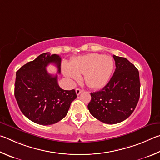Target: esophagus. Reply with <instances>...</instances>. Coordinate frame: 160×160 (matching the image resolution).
I'll list each match as a JSON object with an SVG mask.
<instances>
[{"instance_id": "obj_1", "label": "esophagus", "mask_w": 160, "mask_h": 160, "mask_svg": "<svg viewBox=\"0 0 160 160\" xmlns=\"http://www.w3.org/2000/svg\"><path fill=\"white\" fill-rule=\"evenodd\" d=\"M82 89H80V88H77V89H76V93H77V96H78V95H79L81 93H82Z\"/></svg>"}]
</instances>
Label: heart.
<instances>
[{"label": "heart", "instance_id": "obj_1", "mask_svg": "<svg viewBox=\"0 0 160 160\" xmlns=\"http://www.w3.org/2000/svg\"><path fill=\"white\" fill-rule=\"evenodd\" d=\"M114 62L108 55L90 53L71 60L69 66H65L64 73L72 81H79L83 74L84 82L88 87L100 88L108 82L113 71Z\"/></svg>", "mask_w": 160, "mask_h": 160}]
</instances>
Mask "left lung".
Segmentation results:
<instances>
[{
	"instance_id": "8db88e82",
	"label": "left lung",
	"mask_w": 160,
	"mask_h": 160,
	"mask_svg": "<svg viewBox=\"0 0 160 160\" xmlns=\"http://www.w3.org/2000/svg\"><path fill=\"white\" fill-rule=\"evenodd\" d=\"M116 69L107 85L91 93L90 113L99 121L114 124L127 119L135 110L140 98L139 72L127 58L113 55Z\"/></svg>"
}]
</instances>
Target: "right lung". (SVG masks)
Instances as JSON below:
<instances>
[{"mask_svg":"<svg viewBox=\"0 0 160 160\" xmlns=\"http://www.w3.org/2000/svg\"><path fill=\"white\" fill-rule=\"evenodd\" d=\"M54 64L60 72L61 58L45 52L29 62L16 72L15 96L25 117L41 125L55 124L67 115L75 90L67 91L58 85V75L48 74L46 67Z\"/></svg>","mask_w":160,"mask_h":160,"instance_id":"obj_1","label":"right lung"}]
</instances>
